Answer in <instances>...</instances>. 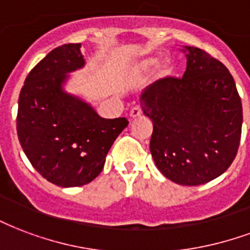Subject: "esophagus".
<instances>
[{
    "label": "esophagus",
    "mask_w": 250,
    "mask_h": 250,
    "mask_svg": "<svg viewBox=\"0 0 250 250\" xmlns=\"http://www.w3.org/2000/svg\"><path fill=\"white\" fill-rule=\"evenodd\" d=\"M140 115H142V108H140L139 106L134 107V108L131 110L130 116H131V118H132V119H136V118H139Z\"/></svg>",
    "instance_id": "1"
}]
</instances>
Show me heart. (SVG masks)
I'll return each instance as SVG.
<instances>
[{"label": "heart", "instance_id": "obj_1", "mask_svg": "<svg viewBox=\"0 0 250 250\" xmlns=\"http://www.w3.org/2000/svg\"><path fill=\"white\" fill-rule=\"evenodd\" d=\"M162 57L160 55H151V57H147V58H143L139 62H136V63L132 66V71H131V78L134 79H142L144 77H147L152 70H155V67L158 68V75L159 79H167L169 75L172 74V64L171 62L166 59V61H163L162 63Z\"/></svg>", "mask_w": 250, "mask_h": 250}]
</instances>
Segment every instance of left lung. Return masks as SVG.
Wrapping results in <instances>:
<instances>
[{
    "instance_id": "8db88e82",
    "label": "left lung",
    "mask_w": 250,
    "mask_h": 250,
    "mask_svg": "<svg viewBox=\"0 0 250 250\" xmlns=\"http://www.w3.org/2000/svg\"><path fill=\"white\" fill-rule=\"evenodd\" d=\"M187 70L144 88L143 114L153 125L149 151L171 182L200 186L227 171L241 139L243 106L233 77L204 50L182 46Z\"/></svg>"
}]
</instances>
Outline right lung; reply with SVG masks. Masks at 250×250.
Here are the masks:
<instances>
[{"mask_svg": "<svg viewBox=\"0 0 250 250\" xmlns=\"http://www.w3.org/2000/svg\"><path fill=\"white\" fill-rule=\"evenodd\" d=\"M81 43L51 50L25 79L17 134L31 166L55 186L79 187L103 169L111 146L128 125L104 119L91 103L66 91L70 74L84 67Z\"/></svg>", "mask_w": 250, "mask_h": 250, "instance_id": "1", "label": "right lung"}]
</instances>
